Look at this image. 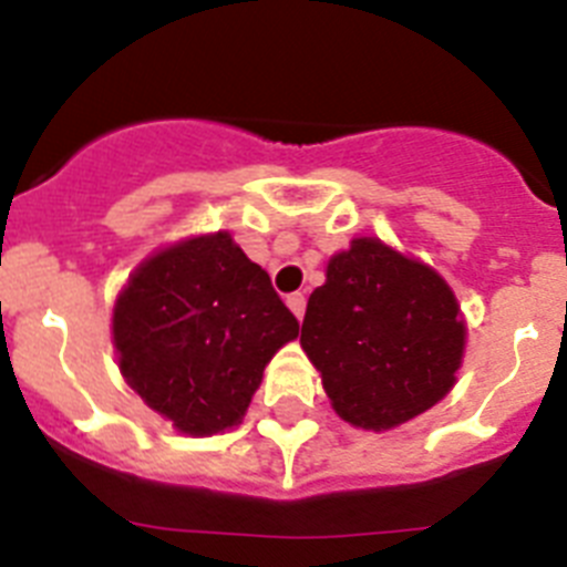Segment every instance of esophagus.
Segmentation results:
<instances>
[{"label": "esophagus", "instance_id": "obj_1", "mask_svg": "<svg viewBox=\"0 0 567 567\" xmlns=\"http://www.w3.org/2000/svg\"><path fill=\"white\" fill-rule=\"evenodd\" d=\"M287 307L292 309V315L295 318H303V312H307V295L303 292H295V295H289L287 298Z\"/></svg>", "mask_w": 567, "mask_h": 567}]
</instances>
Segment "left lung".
<instances>
[{
  "label": "left lung",
  "mask_w": 567,
  "mask_h": 567,
  "mask_svg": "<svg viewBox=\"0 0 567 567\" xmlns=\"http://www.w3.org/2000/svg\"><path fill=\"white\" fill-rule=\"evenodd\" d=\"M300 346L338 417L385 432L452 392L465 323L452 287L432 267L378 238H354L309 295Z\"/></svg>",
  "instance_id": "left-lung-1"
}]
</instances>
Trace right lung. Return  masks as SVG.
I'll return each instance as SVG.
<instances>
[{"instance_id": "right-lung-1", "label": "right lung", "mask_w": 567, "mask_h": 567, "mask_svg": "<svg viewBox=\"0 0 567 567\" xmlns=\"http://www.w3.org/2000/svg\"><path fill=\"white\" fill-rule=\"evenodd\" d=\"M292 338L298 320L229 233L150 255L113 309L124 380L193 437L238 425L267 363Z\"/></svg>"}]
</instances>
